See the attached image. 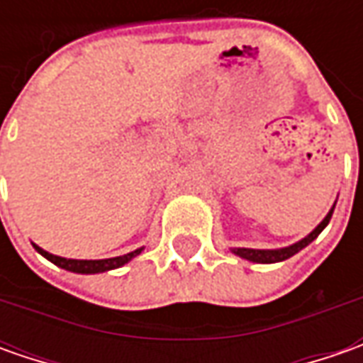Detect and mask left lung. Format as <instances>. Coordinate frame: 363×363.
Instances as JSON below:
<instances>
[{
	"label": "left lung",
	"mask_w": 363,
	"mask_h": 363,
	"mask_svg": "<svg viewBox=\"0 0 363 363\" xmlns=\"http://www.w3.org/2000/svg\"><path fill=\"white\" fill-rule=\"evenodd\" d=\"M333 208H335V203H333ZM333 208L329 210V214L323 218V222L315 228L309 236H305L303 240H299L297 244H291V246H286V248H277V250H255V248H232V252L234 255H238V257L246 258V260H252V262H281V260H286V258H291L293 255H297L299 250H303L307 244H311L321 234V230L325 228L329 224V220H331V214H333Z\"/></svg>",
	"instance_id": "8db88e82"
}]
</instances>
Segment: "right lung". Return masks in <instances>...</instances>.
<instances>
[{
  "label": "right lung",
  "mask_w": 363,
  "mask_h": 363,
  "mask_svg": "<svg viewBox=\"0 0 363 363\" xmlns=\"http://www.w3.org/2000/svg\"><path fill=\"white\" fill-rule=\"evenodd\" d=\"M34 248L42 255V257H46L50 262H54V264H58L60 269H66V271H72V272H82V274H92V272H105V271H113V269H119L123 267L125 262H129L133 257H137L143 248H139V250H133L129 255H123V257H115V258H103V260H77V258H62V257H56V255H50L46 252L44 248H40V246H35Z\"/></svg>",
  "instance_id": "1"
}]
</instances>
